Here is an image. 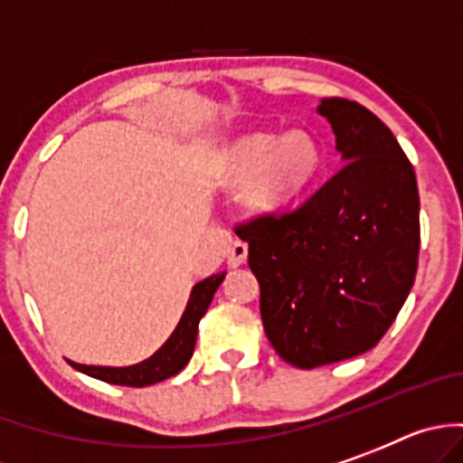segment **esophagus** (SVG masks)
Segmentation results:
<instances>
[{
  "label": "esophagus",
  "mask_w": 463,
  "mask_h": 463,
  "mask_svg": "<svg viewBox=\"0 0 463 463\" xmlns=\"http://www.w3.org/2000/svg\"><path fill=\"white\" fill-rule=\"evenodd\" d=\"M247 253H249V247H247V241H241V240H235L231 241V247H228V265L231 268H240L241 262L247 260Z\"/></svg>",
  "instance_id": "obj_1"
}]
</instances>
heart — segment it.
<instances>
[{
	"label": "heart",
	"mask_w": 463,
	"mask_h": 463,
	"mask_svg": "<svg viewBox=\"0 0 463 463\" xmlns=\"http://www.w3.org/2000/svg\"><path fill=\"white\" fill-rule=\"evenodd\" d=\"M323 152L307 131L251 133L237 140L226 154L223 173L231 182H247V201L256 210H274L302 194L314 182Z\"/></svg>",
	"instance_id": "b5f03b06"
}]
</instances>
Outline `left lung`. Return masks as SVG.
<instances>
[{
	"mask_svg": "<svg viewBox=\"0 0 463 463\" xmlns=\"http://www.w3.org/2000/svg\"><path fill=\"white\" fill-rule=\"evenodd\" d=\"M318 112L345 164L293 210L235 226L265 335L299 369L373 348L413 288L420 253L418 182L392 131L348 99H323Z\"/></svg>",
	"mask_w": 463,
	"mask_h": 463,
	"instance_id": "1",
	"label": "left lung"
}]
</instances>
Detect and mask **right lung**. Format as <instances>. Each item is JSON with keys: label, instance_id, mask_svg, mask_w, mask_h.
<instances>
[{"label": "right lung", "instance_id": "add662e5", "mask_svg": "<svg viewBox=\"0 0 463 463\" xmlns=\"http://www.w3.org/2000/svg\"><path fill=\"white\" fill-rule=\"evenodd\" d=\"M223 277H226V272L212 274L205 281L195 283L180 325L175 327L170 339L165 341L149 360L133 366H90L76 364V362H71V364L76 366L78 372L87 373V376L91 378H99V381L103 383H112V385L128 387L154 385V383H161L165 381V378L175 376V373H180L186 366V362L191 360V355H194L195 336H198V323H201V318L205 316L216 288L222 286Z\"/></svg>", "mask_w": 463, "mask_h": 463}]
</instances>
